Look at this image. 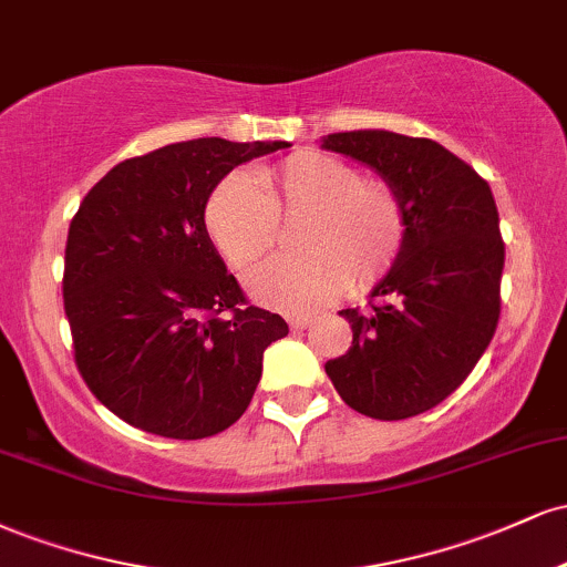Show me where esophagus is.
Returning a JSON list of instances; mask_svg holds the SVG:
<instances>
[{
  "label": "esophagus",
  "instance_id": "1",
  "mask_svg": "<svg viewBox=\"0 0 567 567\" xmlns=\"http://www.w3.org/2000/svg\"><path fill=\"white\" fill-rule=\"evenodd\" d=\"M288 322H290L292 330H303V328H309V324H311V315H292Z\"/></svg>",
  "mask_w": 567,
  "mask_h": 567
}]
</instances>
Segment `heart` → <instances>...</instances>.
<instances>
[{
  "label": "heart",
  "mask_w": 567,
  "mask_h": 567,
  "mask_svg": "<svg viewBox=\"0 0 567 567\" xmlns=\"http://www.w3.org/2000/svg\"><path fill=\"white\" fill-rule=\"evenodd\" d=\"M205 231L234 271H247L277 245L282 224L301 218L298 256H277L247 279L258 303L311 311L349 285L362 292L400 258L408 213L400 188L383 175H362L354 162L296 152L261 167L256 186L226 175L205 202Z\"/></svg>",
  "instance_id": "b5f03b06"
}]
</instances>
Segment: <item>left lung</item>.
Wrapping results in <instances>:
<instances>
[{
    "instance_id": "8db88e82",
    "label": "left lung",
    "mask_w": 567,
    "mask_h": 567,
    "mask_svg": "<svg viewBox=\"0 0 567 567\" xmlns=\"http://www.w3.org/2000/svg\"><path fill=\"white\" fill-rule=\"evenodd\" d=\"M322 146L392 181L408 213L400 258L365 311H341L351 347L324 362V373L370 419L426 413L466 381L496 333L504 271L496 199L483 175L432 138L354 130Z\"/></svg>"
}]
</instances>
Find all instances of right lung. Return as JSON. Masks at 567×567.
<instances>
[{
	"label": "right lung",
	"mask_w": 567,
	"mask_h": 567,
	"mask_svg": "<svg viewBox=\"0 0 567 567\" xmlns=\"http://www.w3.org/2000/svg\"><path fill=\"white\" fill-rule=\"evenodd\" d=\"M285 146L197 138L154 148L112 167L71 218L63 309L74 362L130 426L202 440L250 405L264 349L288 322L247 301L202 216L226 173Z\"/></svg>",
	"instance_id": "obj_1"
}]
</instances>
